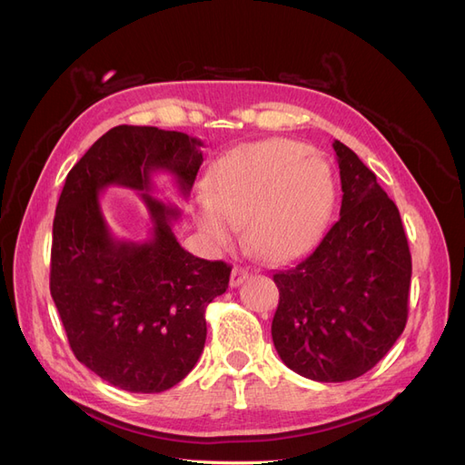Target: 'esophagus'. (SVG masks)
I'll return each instance as SVG.
<instances>
[{"instance_id":"1","label":"esophagus","mask_w":465,"mask_h":465,"mask_svg":"<svg viewBox=\"0 0 465 465\" xmlns=\"http://www.w3.org/2000/svg\"><path fill=\"white\" fill-rule=\"evenodd\" d=\"M250 277L248 270H244V267H232V273H231V287H238L242 285L244 281Z\"/></svg>"}]
</instances>
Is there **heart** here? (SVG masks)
<instances>
[{"mask_svg": "<svg viewBox=\"0 0 465 465\" xmlns=\"http://www.w3.org/2000/svg\"><path fill=\"white\" fill-rule=\"evenodd\" d=\"M312 149L267 139L229 153L205 180L207 195L192 203V215L207 241L232 242L244 227V242L265 262L302 254L322 234L335 203L330 164Z\"/></svg>", "mask_w": 465, "mask_h": 465, "instance_id": "heart-1", "label": "heart"}]
</instances>
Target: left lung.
<instances>
[{
    "mask_svg": "<svg viewBox=\"0 0 465 465\" xmlns=\"http://www.w3.org/2000/svg\"><path fill=\"white\" fill-rule=\"evenodd\" d=\"M333 149L340 219L311 254L273 273V345L291 371L316 382L359 378L388 353L405 328L411 283L396 203L353 151L341 142Z\"/></svg>",
    "mask_w": 465,
    "mask_h": 465,
    "instance_id": "left-lung-1",
    "label": "left lung"
}]
</instances>
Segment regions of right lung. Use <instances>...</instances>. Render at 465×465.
Masks as SVG:
<instances>
[{
    "mask_svg": "<svg viewBox=\"0 0 465 465\" xmlns=\"http://www.w3.org/2000/svg\"><path fill=\"white\" fill-rule=\"evenodd\" d=\"M203 143L153 125H116L69 171L52 229L50 292L69 347L108 384L134 393L176 386L205 345V308L229 287L232 267L195 258L173 232L180 209L153 198L151 173L190 193ZM143 192L153 223L145 243L112 237L97 193Z\"/></svg>",
    "mask_w": 465,
    "mask_h": 465,
    "instance_id": "obj_1",
    "label": "right lung"
}]
</instances>
